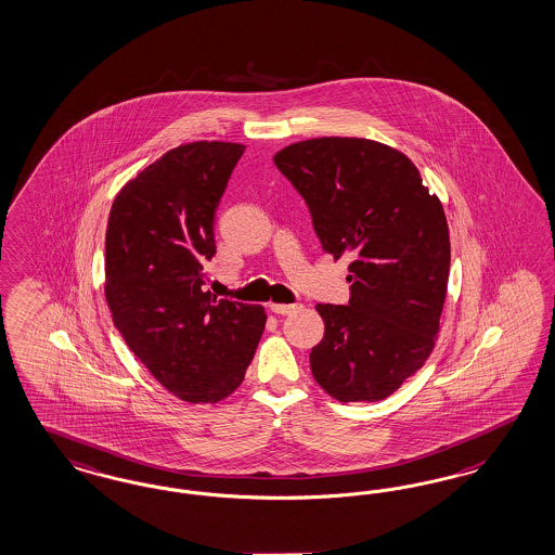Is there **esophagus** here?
<instances>
[{"instance_id": "34e87169", "label": "esophagus", "mask_w": 555, "mask_h": 555, "mask_svg": "<svg viewBox=\"0 0 555 555\" xmlns=\"http://www.w3.org/2000/svg\"><path fill=\"white\" fill-rule=\"evenodd\" d=\"M268 307H270L272 313H279V315H291V313L301 309L299 304H270Z\"/></svg>"}]
</instances>
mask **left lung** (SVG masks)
<instances>
[{"label":"left lung","mask_w":555,"mask_h":555,"mask_svg":"<svg viewBox=\"0 0 555 555\" xmlns=\"http://www.w3.org/2000/svg\"><path fill=\"white\" fill-rule=\"evenodd\" d=\"M274 164L324 251L350 258L348 304L315 306L325 332L311 373L338 402L385 400L435 348L451 264L442 205L402 152L371 139H307Z\"/></svg>","instance_id":"8db88e82"}]
</instances>
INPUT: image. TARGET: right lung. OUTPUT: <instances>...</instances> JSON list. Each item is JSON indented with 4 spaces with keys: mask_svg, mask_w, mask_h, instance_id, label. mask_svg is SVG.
<instances>
[{
    "mask_svg": "<svg viewBox=\"0 0 555 555\" xmlns=\"http://www.w3.org/2000/svg\"><path fill=\"white\" fill-rule=\"evenodd\" d=\"M194 141L164 153L116 194L106 230V301L116 330L170 393L217 403L244 382L262 338V306L205 288L215 210L244 153Z\"/></svg>",
    "mask_w": 555,
    "mask_h": 555,
    "instance_id": "right-lung-1",
    "label": "right lung"
}]
</instances>
